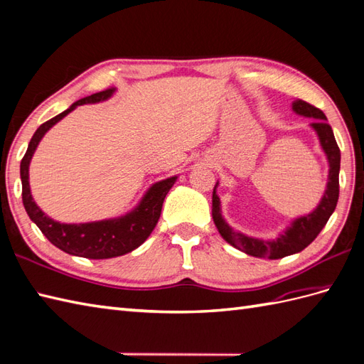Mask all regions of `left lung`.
Instances as JSON below:
<instances>
[{
  "instance_id": "1",
  "label": "left lung",
  "mask_w": 364,
  "mask_h": 364,
  "mask_svg": "<svg viewBox=\"0 0 364 364\" xmlns=\"http://www.w3.org/2000/svg\"><path fill=\"white\" fill-rule=\"evenodd\" d=\"M291 109L299 115H304V117L315 119L314 123H310V127L315 129L318 139H320L323 151L326 153L327 162H329V177H327L326 191L320 203H318V207L312 213H309V215L296 218L294 223L290 224V227L286 228V232L281 233L277 239H272V241L269 239V241H265V239L252 237L241 232H235V230L225 223L223 213H220V200L216 194V187L219 182H216L215 188H213L211 215L220 236H223L230 245L236 247L237 250L256 256V258L279 259L284 258V256L304 250L306 247L320 235V232L327 224V220H329L332 213L335 211L336 202H338V174L341 154L338 145H336L333 131L329 123L326 122L327 119L324 112L304 100H295L291 103Z\"/></svg>"
}]
</instances>
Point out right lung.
Segmentation results:
<instances>
[{
	"label": "right lung",
	"instance_id": "obj_1",
	"mask_svg": "<svg viewBox=\"0 0 364 364\" xmlns=\"http://www.w3.org/2000/svg\"><path fill=\"white\" fill-rule=\"evenodd\" d=\"M114 87L109 90L87 95L85 99L73 103L66 111L52 117L50 120L44 122L40 128L35 131L32 136L28 151H26L21 165V183H23V203L28 211L29 218L33 220L37 227L41 230V233L46 236L49 241L69 255L82 256V258L90 259H108L122 256L137 249L139 245L146 241V237L151 235L164 205V199L166 193L174 185L177 176L168 177L165 181L156 182L146 194L141 198L139 205L127 213L125 216L97 220V223H86V224H60L57 220L50 219L48 215L38 208L37 203L33 202L29 187V164L31 159L37 149L43 136L60 122L66 115L74 111L77 106L86 103H99L108 100L114 94Z\"/></svg>",
	"mask_w": 364,
	"mask_h": 364
}]
</instances>
